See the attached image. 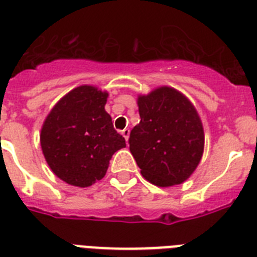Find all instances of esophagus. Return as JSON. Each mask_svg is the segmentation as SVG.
<instances>
[{
	"mask_svg": "<svg viewBox=\"0 0 257 257\" xmlns=\"http://www.w3.org/2000/svg\"><path fill=\"white\" fill-rule=\"evenodd\" d=\"M121 135L124 136V139L126 140V141H128L129 135H131V131H129V129H124V131H121Z\"/></svg>",
	"mask_w": 257,
	"mask_h": 257,
	"instance_id": "obj_1",
	"label": "esophagus"
}]
</instances>
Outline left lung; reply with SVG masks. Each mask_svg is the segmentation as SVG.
Wrapping results in <instances>:
<instances>
[{
    "label": "left lung",
    "mask_w": 257,
    "mask_h": 257,
    "mask_svg": "<svg viewBox=\"0 0 257 257\" xmlns=\"http://www.w3.org/2000/svg\"><path fill=\"white\" fill-rule=\"evenodd\" d=\"M140 124L129 149L142 176L158 187L185 182L201 161L204 128L195 105L172 87H158L137 99Z\"/></svg>",
    "instance_id": "1"
}]
</instances>
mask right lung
<instances>
[{
	"instance_id": "add662e5",
	"label": "right lung",
	"mask_w": 257,
	"mask_h": 257,
	"mask_svg": "<svg viewBox=\"0 0 257 257\" xmlns=\"http://www.w3.org/2000/svg\"><path fill=\"white\" fill-rule=\"evenodd\" d=\"M108 92L79 86L51 109L40 133L44 158L57 178L74 187H90L104 178L109 159L125 148L105 112Z\"/></svg>"
}]
</instances>
